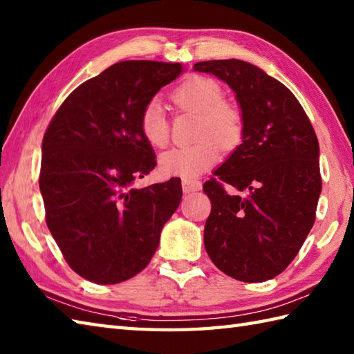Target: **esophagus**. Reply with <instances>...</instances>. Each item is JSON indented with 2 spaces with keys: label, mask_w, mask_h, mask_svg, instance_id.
Listing matches in <instances>:
<instances>
[{
  "label": "esophagus",
  "mask_w": 354,
  "mask_h": 354,
  "mask_svg": "<svg viewBox=\"0 0 354 354\" xmlns=\"http://www.w3.org/2000/svg\"><path fill=\"white\" fill-rule=\"evenodd\" d=\"M202 189V184L196 179H184L183 181V190L184 193H193V192H199Z\"/></svg>",
  "instance_id": "34e87169"
}]
</instances>
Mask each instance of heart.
<instances>
[{
    "instance_id": "heart-1",
    "label": "heart",
    "mask_w": 354,
    "mask_h": 354,
    "mask_svg": "<svg viewBox=\"0 0 354 354\" xmlns=\"http://www.w3.org/2000/svg\"><path fill=\"white\" fill-rule=\"evenodd\" d=\"M178 108L199 115L196 137L192 146L173 147L158 160L162 176L193 179L219 161L221 146L234 149L243 135V117L232 103L222 100V86L214 79L193 76L179 85L171 95ZM140 132L152 147L169 141V124L161 103L150 100L141 111Z\"/></svg>"
}]
</instances>
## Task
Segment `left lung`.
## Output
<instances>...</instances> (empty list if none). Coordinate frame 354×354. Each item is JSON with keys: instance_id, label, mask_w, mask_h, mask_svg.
<instances>
[{"instance_id": "1", "label": "left lung", "mask_w": 354, "mask_h": 354, "mask_svg": "<svg viewBox=\"0 0 354 354\" xmlns=\"http://www.w3.org/2000/svg\"><path fill=\"white\" fill-rule=\"evenodd\" d=\"M194 71L213 74L236 94L243 117L242 142L204 192L207 254L223 274L260 283L281 274L309 234L321 194L319 145L297 97L259 66L239 59L205 61ZM246 198L228 195L223 183Z\"/></svg>"}]
</instances>
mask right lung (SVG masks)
I'll list each match as a JSON object with an SVG mask.
<instances>
[{
  "instance_id": "1",
  "label": "right lung",
  "mask_w": 354,
  "mask_h": 354,
  "mask_svg": "<svg viewBox=\"0 0 354 354\" xmlns=\"http://www.w3.org/2000/svg\"><path fill=\"white\" fill-rule=\"evenodd\" d=\"M183 71L181 64H114L66 97L44 135L39 189L48 230L88 281L115 284L141 272L179 207V178L146 189L133 183L156 165L140 132L141 111Z\"/></svg>"
}]
</instances>
